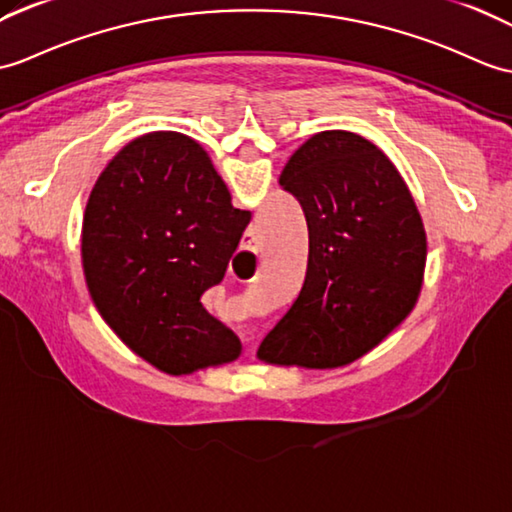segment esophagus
I'll list each match as a JSON object with an SVG mask.
<instances>
[{
    "label": "esophagus",
    "mask_w": 512,
    "mask_h": 512,
    "mask_svg": "<svg viewBox=\"0 0 512 512\" xmlns=\"http://www.w3.org/2000/svg\"><path fill=\"white\" fill-rule=\"evenodd\" d=\"M253 255H255V237H253V233H246V240H244L240 257H253Z\"/></svg>",
    "instance_id": "esophagus-1"
}]
</instances>
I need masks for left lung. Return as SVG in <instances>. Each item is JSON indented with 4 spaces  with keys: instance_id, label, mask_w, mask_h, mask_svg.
<instances>
[{
    "instance_id": "1",
    "label": "left lung",
    "mask_w": 512,
    "mask_h": 512,
    "mask_svg": "<svg viewBox=\"0 0 512 512\" xmlns=\"http://www.w3.org/2000/svg\"><path fill=\"white\" fill-rule=\"evenodd\" d=\"M279 185L305 211L310 255L299 296L257 355L283 366H344L417 305L427 255L421 213L386 154L347 130L307 139Z\"/></svg>"
}]
</instances>
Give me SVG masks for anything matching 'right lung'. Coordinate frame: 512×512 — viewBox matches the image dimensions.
<instances>
[{
	"label": "right lung",
	"instance_id": "add662e5",
	"mask_svg": "<svg viewBox=\"0 0 512 512\" xmlns=\"http://www.w3.org/2000/svg\"><path fill=\"white\" fill-rule=\"evenodd\" d=\"M251 222L209 154L159 130L115 154L82 220L91 299L128 349L168 375L240 358L242 342L200 303Z\"/></svg>",
	"mask_w": 512,
	"mask_h": 512
}]
</instances>
